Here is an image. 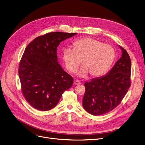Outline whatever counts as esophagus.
<instances>
[{
  "instance_id": "34e87169",
  "label": "esophagus",
  "mask_w": 145,
  "mask_h": 145,
  "mask_svg": "<svg viewBox=\"0 0 145 145\" xmlns=\"http://www.w3.org/2000/svg\"><path fill=\"white\" fill-rule=\"evenodd\" d=\"M80 84H81L80 81L79 80H75L74 81V84L75 85V86H76V85H79Z\"/></svg>"
}]
</instances>
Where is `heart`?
<instances>
[{"instance_id":"obj_1","label":"heart","mask_w":145,"mask_h":145,"mask_svg":"<svg viewBox=\"0 0 145 145\" xmlns=\"http://www.w3.org/2000/svg\"><path fill=\"white\" fill-rule=\"evenodd\" d=\"M73 49L65 48L63 51V59L66 69L74 73L81 67L78 75L98 76L104 74L111 66L115 57L112 47L97 39L86 37L75 41Z\"/></svg>"}]
</instances>
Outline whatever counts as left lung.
Wrapping results in <instances>:
<instances>
[{
  "label": "left lung",
  "mask_w": 145,
  "mask_h": 145,
  "mask_svg": "<svg viewBox=\"0 0 145 145\" xmlns=\"http://www.w3.org/2000/svg\"><path fill=\"white\" fill-rule=\"evenodd\" d=\"M122 55L107 75L84 84L82 105L93 115H102L120 105L131 87V61L121 46Z\"/></svg>",
  "instance_id": "1"
}]
</instances>
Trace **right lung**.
<instances>
[{
    "instance_id": "add662e5",
    "label": "right lung",
    "mask_w": 145,
    "mask_h": 145,
    "mask_svg": "<svg viewBox=\"0 0 145 145\" xmlns=\"http://www.w3.org/2000/svg\"><path fill=\"white\" fill-rule=\"evenodd\" d=\"M76 33L50 32L28 44L19 66L23 95L34 108L47 111L54 108L63 92L71 87L72 76L58 63L57 48Z\"/></svg>"
}]
</instances>
